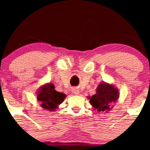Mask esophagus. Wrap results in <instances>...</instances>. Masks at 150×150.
Returning <instances> with one entry per match:
<instances>
[{"instance_id": "obj_1", "label": "esophagus", "mask_w": 150, "mask_h": 150, "mask_svg": "<svg viewBox=\"0 0 150 150\" xmlns=\"http://www.w3.org/2000/svg\"><path fill=\"white\" fill-rule=\"evenodd\" d=\"M72 93H74V94H76V95H78V94H79L80 93V91L78 90V88H73L72 89Z\"/></svg>"}]
</instances>
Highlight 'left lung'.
Returning <instances> with one entry per match:
<instances>
[{
	"label": "left lung",
	"mask_w": 150,
	"mask_h": 150,
	"mask_svg": "<svg viewBox=\"0 0 150 150\" xmlns=\"http://www.w3.org/2000/svg\"><path fill=\"white\" fill-rule=\"evenodd\" d=\"M96 91V94L88 97L90 104L98 112H108L113 108L112 104L118 99V90L112 84L102 82Z\"/></svg>",
	"instance_id": "obj_1"
}]
</instances>
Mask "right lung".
Listing matches in <instances>:
<instances>
[{"label":"right lung","instance_id":"obj_1","mask_svg":"<svg viewBox=\"0 0 150 150\" xmlns=\"http://www.w3.org/2000/svg\"><path fill=\"white\" fill-rule=\"evenodd\" d=\"M54 84L46 83L38 89L37 93V100L40 102V106L44 110L55 111L62 102L65 99L64 93L55 90Z\"/></svg>","mask_w":150,"mask_h":150}]
</instances>
